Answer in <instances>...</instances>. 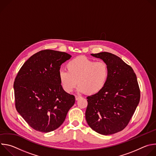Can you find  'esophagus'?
Masks as SVG:
<instances>
[{
	"label": "esophagus",
	"mask_w": 156,
	"mask_h": 156,
	"mask_svg": "<svg viewBox=\"0 0 156 156\" xmlns=\"http://www.w3.org/2000/svg\"><path fill=\"white\" fill-rule=\"evenodd\" d=\"M80 98H81V97H80V96H75V99H76V101H78V100H79Z\"/></svg>",
	"instance_id": "1"
}]
</instances>
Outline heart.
<instances>
[{
  "mask_svg": "<svg viewBox=\"0 0 156 156\" xmlns=\"http://www.w3.org/2000/svg\"><path fill=\"white\" fill-rule=\"evenodd\" d=\"M67 71L60 70L58 78L63 90L72 92L78 85V90L87 95H94L105 87L109 76L107 63L96 62L84 56H79L66 64Z\"/></svg>",
  "mask_w": 156,
  "mask_h": 156,
  "instance_id": "b5f03b06",
  "label": "heart"
}]
</instances>
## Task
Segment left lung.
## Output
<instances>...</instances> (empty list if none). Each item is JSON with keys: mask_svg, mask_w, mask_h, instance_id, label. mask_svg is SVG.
<instances>
[{"mask_svg": "<svg viewBox=\"0 0 156 156\" xmlns=\"http://www.w3.org/2000/svg\"><path fill=\"white\" fill-rule=\"evenodd\" d=\"M91 55L107 63L109 76L101 92L87 97L86 120L99 134L112 135L127 126L140 102L137 78L131 66L113 54Z\"/></svg>", "mask_w": 156, "mask_h": 156, "instance_id": "8db88e82", "label": "left lung"}]
</instances>
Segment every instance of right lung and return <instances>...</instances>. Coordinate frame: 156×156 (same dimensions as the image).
<instances>
[{
  "mask_svg": "<svg viewBox=\"0 0 156 156\" xmlns=\"http://www.w3.org/2000/svg\"><path fill=\"white\" fill-rule=\"evenodd\" d=\"M70 54L53 50L41 51L21 66L13 84L17 112L34 129L48 133L65 120L75 98L65 92L58 72Z\"/></svg>",
  "mask_w": 156,
  "mask_h": 156,
  "instance_id": "obj_1",
  "label": "right lung"
}]
</instances>
